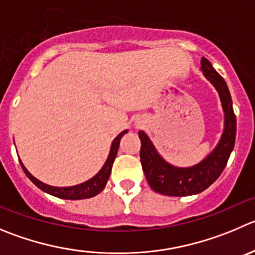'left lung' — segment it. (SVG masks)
Returning <instances> with one entry per match:
<instances>
[{"label":"left lung","instance_id":"left-lung-1","mask_svg":"<svg viewBox=\"0 0 255 255\" xmlns=\"http://www.w3.org/2000/svg\"><path fill=\"white\" fill-rule=\"evenodd\" d=\"M200 70L218 91L224 111V130L212 152L200 162L186 168L171 165L170 162L166 161L159 154L146 132L140 130V160L142 170L150 188L159 194L168 196H188L202 193L219 178L234 149L237 119L233 110L232 96L227 82L205 57L202 59Z\"/></svg>","mask_w":255,"mask_h":255}]
</instances>
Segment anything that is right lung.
Returning <instances> with one entry per match:
<instances>
[{
    "instance_id": "1",
    "label": "right lung",
    "mask_w": 255,
    "mask_h": 255,
    "mask_svg": "<svg viewBox=\"0 0 255 255\" xmlns=\"http://www.w3.org/2000/svg\"><path fill=\"white\" fill-rule=\"evenodd\" d=\"M128 132V130H124L121 131L118 136L114 139L113 144H111L110 152H109V156L106 159L105 164L103 165V168L99 170V173L96 175H94L93 178L89 179V180L84 181L81 184H77L74 186H52L47 185V184L42 183L38 179H36L27 169L25 168V165L22 164V161L20 160V164L22 166L23 171L27 175V178L37 186L38 189H41L45 193L50 194V195L56 196L60 199H69V200H80V199H89L93 198V196L98 195L99 193L103 191V189L105 188L106 183H108L109 178H110L111 174V168H113L114 160H115L116 154H118L119 145H120V140L124 135Z\"/></svg>"
}]
</instances>
